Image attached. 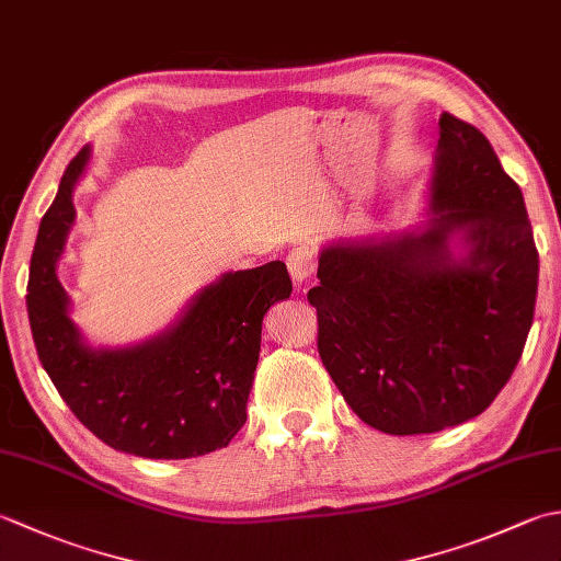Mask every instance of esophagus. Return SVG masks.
<instances>
[{"mask_svg": "<svg viewBox=\"0 0 561 561\" xmlns=\"http://www.w3.org/2000/svg\"><path fill=\"white\" fill-rule=\"evenodd\" d=\"M287 267H289L291 279H294L296 284H304L308 277H311L313 270H316V253H313V248H308V245L294 248L291 253H289V257H287Z\"/></svg>", "mask_w": 561, "mask_h": 561, "instance_id": "34e87169", "label": "esophagus"}]
</instances>
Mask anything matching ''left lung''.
<instances>
[{"mask_svg": "<svg viewBox=\"0 0 561 561\" xmlns=\"http://www.w3.org/2000/svg\"><path fill=\"white\" fill-rule=\"evenodd\" d=\"M438 217L420 236L337 243L308 291L318 354L362 420L392 436L434 434L482 414L526 347L538 248L526 202L478 127L444 113ZM465 230L469 255L445 245Z\"/></svg>", "mask_w": 561, "mask_h": 561, "instance_id": "obj_1", "label": "left lung"}]
</instances>
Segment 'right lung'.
Here are the masks:
<instances>
[{"mask_svg": "<svg viewBox=\"0 0 561 561\" xmlns=\"http://www.w3.org/2000/svg\"><path fill=\"white\" fill-rule=\"evenodd\" d=\"M87 161L89 149L69 161L35 238L26 304L38 359L77 420L115 450L183 460L229 446L245 424L262 318L291 294L287 265L224 274L169 332L139 347H87L55 274Z\"/></svg>", "mask_w": 561, "mask_h": 561, "instance_id": "add662e5", "label": "right lung"}]
</instances>
